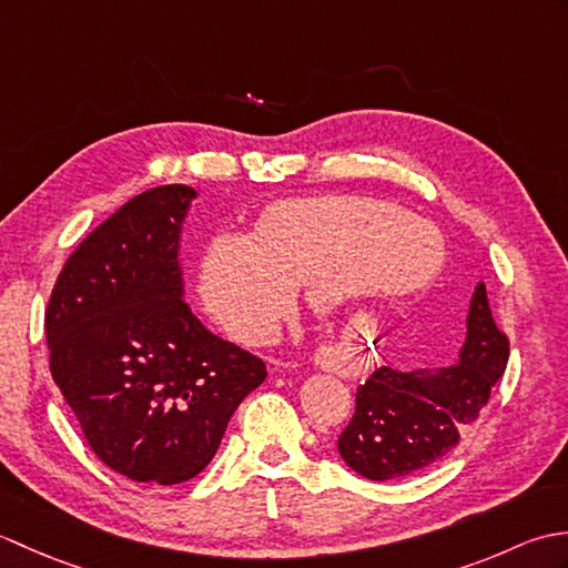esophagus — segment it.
<instances>
[{"instance_id": "34e87169", "label": "esophagus", "mask_w": 568, "mask_h": 568, "mask_svg": "<svg viewBox=\"0 0 568 568\" xmlns=\"http://www.w3.org/2000/svg\"><path fill=\"white\" fill-rule=\"evenodd\" d=\"M312 364L320 366L322 371H339V361H336V356H332L329 352H324V348H320V352H315V356H312Z\"/></svg>"}]
</instances>
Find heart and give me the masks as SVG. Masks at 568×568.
I'll return each mask as SVG.
<instances>
[{"instance_id":"obj_1","label":"heart","mask_w":568,"mask_h":568,"mask_svg":"<svg viewBox=\"0 0 568 568\" xmlns=\"http://www.w3.org/2000/svg\"><path fill=\"white\" fill-rule=\"evenodd\" d=\"M442 236L397 204L361 195L281 200L253 234L222 232L202 261L204 305L244 344H261L307 287V303L334 315L366 300L413 293L439 271Z\"/></svg>"}]
</instances>
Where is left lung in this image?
<instances>
[{
    "instance_id": "left-lung-1",
    "label": "left lung",
    "mask_w": 568,
    "mask_h": 568,
    "mask_svg": "<svg viewBox=\"0 0 568 568\" xmlns=\"http://www.w3.org/2000/svg\"><path fill=\"white\" fill-rule=\"evenodd\" d=\"M508 336L493 322L484 281L466 315L456 364L400 371L381 366L356 390V413L339 454L368 480H390L439 462L474 427L508 366Z\"/></svg>"
}]
</instances>
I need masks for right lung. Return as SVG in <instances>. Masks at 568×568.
I'll return each mask as SVG.
<instances>
[{
    "label": "right lung",
    "mask_w": 568,
    "mask_h": 568,
    "mask_svg": "<svg viewBox=\"0 0 568 568\" xmlns=\"http://www.w3.org/2000/svg\"><path fill=\"white\" fill-rule=\"evenodd\" d=\"M197 190L161 185L82 241L45 310L51 373L102 462L175 486L212 462L263 361L212 334L185 303L180 236Z\"/></svg>",
    "instance_id": "obj_1"
}]
</instances>
